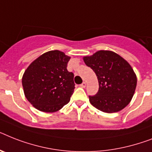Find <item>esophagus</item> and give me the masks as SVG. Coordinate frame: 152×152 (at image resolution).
<instances>
[{"label": "esophagus", "instance_id": "1", "mask_svg": "<svg viewBox=\"0 0 152 152\" xmlns=\"http://www.w3.org/2000/svg\"><path fill=\"white\" fill-rule=\"evenodd\" d=\"M80 86H81V88H85V86H86V83H85V82H83V83L81 84Z\"/></svg>", "mask_w": 152, "mask_h": 152}]
</instances>
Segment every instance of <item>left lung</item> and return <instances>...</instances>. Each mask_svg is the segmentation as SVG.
Masks as SVG:
<instances>
[{
	"instance_id": "1",
	"label": "left lung",
	"mask_w": 152,
	"mask_h": 152,
	"mask_svg": "<svg viewBox=\"0 0 152 152\" xmlns=\"http://www.w3.org/2000/svg\"><path fill=\"white\" fill-rule=\"evenodd\" d=\"M84 62L96 73L99 91L88 96L90 103L104 113L119 112L132 99L137 76L126 60L110 50H99L83 57Z\"/></svg>"
}]
</instances>
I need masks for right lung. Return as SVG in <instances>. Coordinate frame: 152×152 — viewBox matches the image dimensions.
Wrapping results in <instances>:
<instances>
[{
    "label": "right lung",
    "mask_w": 152,
    "mask_h": 152,
    "mask_svg": "<svg viewBox=\"0 0 152 152\" xmlns=\"http://www.w3.org/2000/svg\"><path fill=\"white\" fill-rule=\"evenodd\" d=\"M71 56L60 50L44 53L32 61L22 76L26 99L44 113H54L67 104L75 89L74 74L67 70Z\"/></svg>",
    "instance_id": "right-lung-1"
}]
</instances>
